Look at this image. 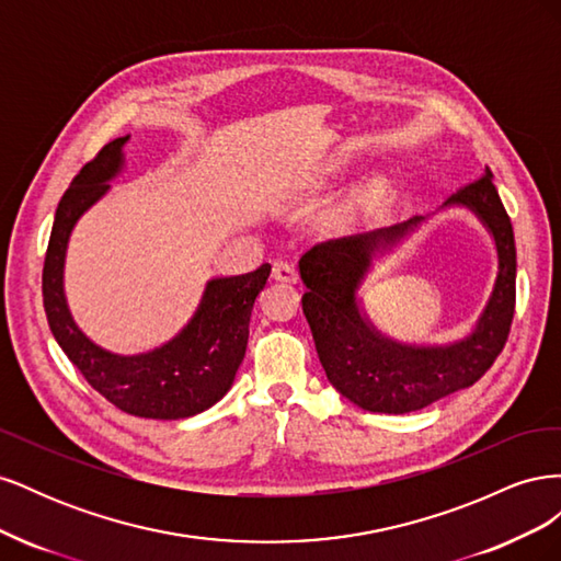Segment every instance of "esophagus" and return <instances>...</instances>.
Instances as JSON below:
<instances>
[{"mask_svg": "<svg viewBox=\"0 0 561 561\" xmlns=\"http://www.w3.org/2000/svg\"><path fill=\"white\" fill-rule=\"evenodd\" d=\"M271 276H274L280 283H297L299 280L297 268L290 262H276L274 268H271Z\"/></svg>", "mask_w": 561, "mask_h": 561, "instance_id": "esophagus-1", "label": "esophagus"}]
</instances>
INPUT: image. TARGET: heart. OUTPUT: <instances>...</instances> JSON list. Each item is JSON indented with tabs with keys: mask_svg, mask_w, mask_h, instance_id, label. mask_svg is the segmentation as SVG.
<instances>
[{
	"mask_svg": "<svg viewBox=\"0 0 561 561\" xmlns=\"http://www.w3.org/2000/svg\"><path fill=\"white\" fill-rule=\"evenodd\" d=\"M381 194H383V190H381L379 182L363 186V190L355 192V196L346 203V206L334 215V225H348L351 219L371 213V210H375L377 203H379Z\"/></svg>",
	"mask_w": 561,
	"mask_h": 561,
	"instance_id": "1",
	"label": "heart"
}]
</instances>
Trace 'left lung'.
<instances>
[{
	"instance_id": "1",
	"label": "left lung",
	"mask_w": 561,
	"mask_h": 561,
	"mask_svg": "<svg viewBox=\"0 0 561 561\" xmlns=\"http://www.w3.org/2000/svg\"><path fill=\"white\" fill-rule=\"evenodd\" d=\"M484 175L461 186L445 206L458 203L478 215L496 241L499 276L478 328L451 346H402L381 336L360 313L358 290L371 257L396 245L423 217L402 225L325 241L301 254L299 274L309 287L301 297L322 369L330 383L367 412L407 414L468 388L484 377L503 351L515 316L517 250L511 217Z\"/></svg>"
}]
</instances>
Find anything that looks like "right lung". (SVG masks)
<instances>
[{
  "mask_svg": "<svg viewBox=\"0 0 561 561\" xmlns=\"http://www.w3.org/2000/svg\"><path fill=\"white\" fill-rule=\"evenodd\" d=\"M126 138L107 142L81 168L62 194L44 257L42 295L48 328L67 358L100 396L118 410L142 419H186L225 398L236 369L245 358L254 299L264 290L271 266L262 264L243 276L213 278L201 307L186 328L142 355H114L87 339L67 309L62 264L67 239L77 219L110 190L122 171Z\"/></svg>",
  "mask_w": 561,
  "mask_h": 561,
  "instance_id": "obj_1",
  "label": "right lung"
}]
</instances>
